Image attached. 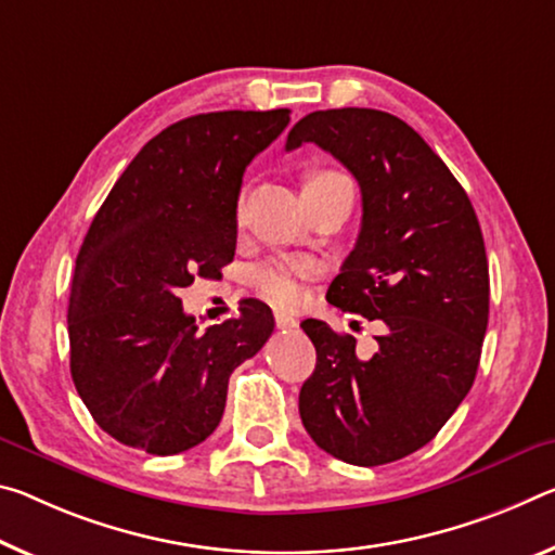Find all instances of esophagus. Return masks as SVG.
<instances>
[{"mask_svg":"<svg viewBox=\"0 0 555 555\" xmlns=\"http://www.w3.org/2000/svg\"><path fill=\"white\" fill-rule=\"evenodd\" d=\"M274 319H276V328H281V331H292V328H296V325H298V321L294 319V315H288V313H276Z\"/></svg>","mask_w":555,"mask_h":555,"instance_id":"esophagus-1","label":"esophagus"}]
</instances>
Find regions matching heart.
Listing matches in <instances>:
<instances>
[{
  "label": "heart",
  "instance_id": "heart-1",
  "mask_svg": "<svg viewBox=\"0 0 555 555\" xmlns=\"http://www.w3.org/2000/svg\"><path fill=\"white\" fill-rule=\"evenodd\" d=\"M340 182L350 180L336 170H313L306 175L304 190H325ZM309 271L311 267L304 259L279 257L254 267L249 281L251 286L274 306H294L298 298H301V279L309 276Z\"/></svg>",
  "mask_w": 555,
  "mask_h": 555
}]
</instances>
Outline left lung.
Returning <instances> with one entry per match:
<instances>
[{"label": "left lung", "mask_w": 555, "mask_h": 555, "mask_svg": "<svg viewBox=\"0 0 555 555\" xmlns=\"http://www.w3.org/2000/svg\"><path fill=\"white\" fill-rule=\"evenodd\" d=\"M304 143L346 165L363 195L358 242L325 298L385 333L360 358L353 336L306 319L315 371L298 412L323 452L377 467L425 447L477 377L489 323L481 227L450 167L398 116L315 111L292 128L286 151Z\"/></svg>", "instance_id": "1"}]
</instances>
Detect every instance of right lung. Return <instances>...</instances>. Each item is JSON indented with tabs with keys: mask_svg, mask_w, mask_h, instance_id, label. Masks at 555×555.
<instances>
[{
	"mask_svg": "<svg viewBox=\"0 0 555 555\" xmlns=\"http://www.w3.org/2000/svg\"><path fill=\"white\" fill-rule=\"evenodd\" d=\"M288 108L219 111L147 140L93 217L68 298L72 377L120 444L180 454L215 433L236 365L257 356L274 313L257 298L199 331L180 292L234 259L246 165L288 126Z\"/></svg>",
	"mask_w": 555,
	"mask_h": 555,
	"instance_id": "right-lung-1",
	"label": "right lung"
}]
</instances>
